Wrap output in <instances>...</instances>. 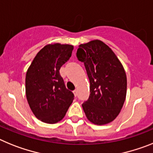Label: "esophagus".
<instances>
[{
	"mask_svg": "<svg viewBox=\"0 0 153 153\" xmlns=\"http://www.w3.org/2000/svg\"><path fill=\"white\" fill-rule=\"evenodd\" d=\"M73 92H74V94H75V96H77V94H78V90L77 89L74 90V91H73Z\"/></svg>",
	"mask_w": 153,
	"mask_h": 153,
	"instance_id": "34e87169",
	"label": "esophagus"
}]
</instances>
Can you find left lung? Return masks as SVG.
I'll return each mask as SVG.
<instances>
[{
	"label": "left lung",
	"mask_w": 153,
	"mask_h": 153,
	"mask_svg": "<svg viewBox=\"0 0 153 153\" xmlns=\"http://www.w3.org/2000/svg\"><path fill=\"white\" fill-rule=\"evenodd\" d=\"M76 56L83 62L90 82V95L82 103L87 119L95 125L111 123L126 100L127 79L123 65L99 40L79 45Z\"/></svg>",
	"instance_id": "obj_1"
}]
</instances>
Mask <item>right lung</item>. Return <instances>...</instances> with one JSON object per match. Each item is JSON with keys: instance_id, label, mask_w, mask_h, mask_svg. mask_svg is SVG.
<instances>
[{"instance_id": "add662e5", "label": "right lung", "mask_w": 153, "mask_h": 153, "mask_svg": "<svg viewBox=\"0 0 153 153\" xmlns=\"http://www.w3.org/2000/svg\"><path fill=\"white\" fill-rule=\"evenodd\" d=\"M73 46L46 45L37 54L25 78L26 97L34 115L43 123L54 124L63 119L74 100L59 70L71 58Z\"/></svg>"}]
</instances>
